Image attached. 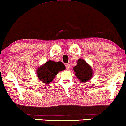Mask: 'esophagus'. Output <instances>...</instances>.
Listing matches in <instances>:
<instances>
[{"label": "esophagus", "mask_w": 126, "mask_h": 126, "mask_svg": "<svg viewBox=\"0 0 126 126\" xmlns=\"http://www.w3.org/2000/svg\"><path fill=\"white\" fill-rule=\"evenodd\" d=\"M65 66H66V69L67 70H69L70 69V65L69 64H66L65 65Z\"/></svg>", "instance_id": "34e87169"}]
</instances>
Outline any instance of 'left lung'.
Here are the masks:
<instances>
[{
    "label": "left lung",
    "mask_w": 126,
    "mask_h": 126,
    "mask_svg": "<svg viewBox=\"0 0 126 126\" xmlns=\"http://www.w3.org/2000/svg\"><path fill=\"white\" fill-rule=\"evenodd\" d=\"M76 63L77 65L73 68L76 76L83 83L88 81L94 75L91 66L82 58H79Z\"/></svg>",
    "instance_id": "left-lung-1"
}]
</instances>
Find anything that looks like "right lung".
Wrapping results in <instances>:
<instances>
[{
    "mask_svg": "<svg viewBox=\"0 0 126 126\" xmlns=\"http://www.w3.org/2000/svg\"><path fill=\"white\" fill-rule=\"evenodd\" d=\"M65 69V66L61 62L49 60L37 68V76L38 80L45 84L49 85L54 80L60 71Z\"/></svg>",
    "mask_w": 126,
    "mask_h": 126,
    "instance_id": "1",
    "label": "right lung"
}]
</instances>
